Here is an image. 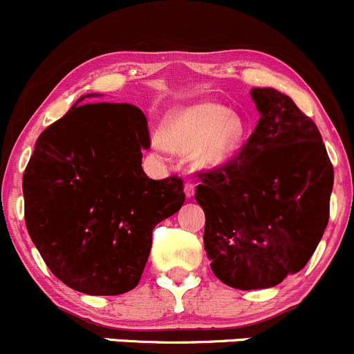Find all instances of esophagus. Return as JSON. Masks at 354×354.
<instances>
[{"mask_svg":"<svg viewBox=\"0 0 354 354\" xmlns=\"http://www.w3.org/2000/svg\"><path fill=\"white\" fill-rule=\"evenodd\" d=\"M184 192H185V197L192 198L194 194H196V185H194L192 182H187V184L184 185Z\"/></svg>","mask_w":354,"mask_h":354,"instance_id":"obj_1","label":"esophagus"}]
</instances>
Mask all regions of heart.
I'll use <instances>...</instances> for the list:
<instances>
[{
	"mask_svg": "<svg viewBox=\"0 0 354 354\" xmlns=\"http://www.w3.org/2000/svg\"><path fill=\"white\" fill-rule=\"evenodd\" d=\"M244 133V124L237 115L229 113L225 106L217 103L201 102L167 115L152 145L160 156L169 153V150L190 152L194 164L210 169L225 164L237 152Z\"/></svg>",
	"mask_w": 354,
	"mask_h": 354,
	"instance_id": "heart-1",
	"label": "heart"
}]
</instances>
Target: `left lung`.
<instances>
[{
    "instance_id": "8db88e82",
    "label": "left lung",
    "mask_w": 354,
    "mask_h": 354,
    "mask_svg": "<svg viewBox=\"0 0 354 354\" xmlns=\"http://www.w3.org/2000/svg\"><path fill=\"white\" fill-rule=\"evenodd\" d=\"M256 130L239 156L198 174L204 248L230 288L266 289L299 272L329 219L335 172L315 122L274 88H252Z\"/></svg>"
}]
</instances>
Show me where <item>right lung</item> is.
<instances>
[{
    "instance_id": "right-lung-1",
    "label": "right lung",
    "mask_w": 354,
    "mask_h": 354,
    "mask_svg": "<svg viewBox=\"0 0 354 354\" xmlns=\"http://www.w3.org/2000/svg\"><path fill=\"white\" fill-rule=\"evenodd\" d=\"M39 135L23 176L28 234L50 271L75 291L117 296L140 281L152 230L185 201L176 176L142 169L150 147L130 103H83Z\"/></svg>"
}]
</instances>
